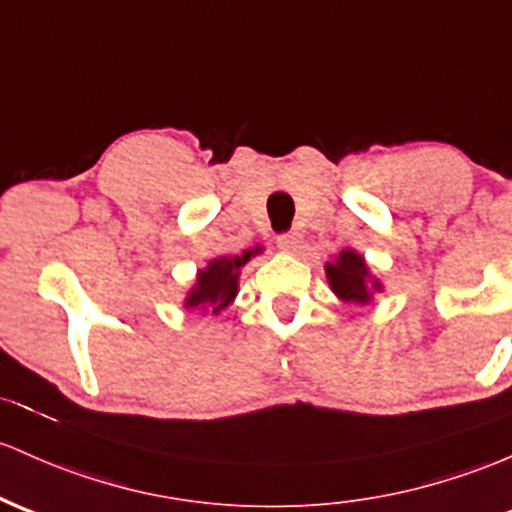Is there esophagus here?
I'll list each match as a JSON object with an SVG mask.
<instances>
[{"label":"esophagus","instance_id":"esophagus-1","mask_svg":"<svg viewBox=\"0 0 512 512\" xmlns=\"http://www.w3.org/2000/svg\"><path fill=\"white\" fill-rule=\"evenodd\" d=\"M301 243H303L301 233H284L277 238L279 250H284V252H299Z\"/></svg>","mask_w":512,"mask_h":512}]
</instances>
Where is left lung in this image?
I'll return each instance as SVG.
<instances>
[{"instance_id": "left-lung-1", "label": "left lung", "mask_w": 512, "mask_h": 512, "mask_svg": "<svg viewBox=\"0 0 512 512\" xmlns=\"http://www.w3.org/2000/svg\"><path fill=\"white\" fill-rule=\"evenodd\" d=\"M325 279L340 301L357 303V306H372L374 294L384 291V284L369 272L364 255L352 247L335 255V260L325 262Z\"/></svg>"}]
</instances>
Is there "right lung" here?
I'll use <instances>...</instances> for the list:
<instances>
[{"mask_svg":"<svg viewBox=\"0 0 512 512\" xmlns=\"http://www.w3.org/2000/svg\"><path fill=\"white\" fill-rule=\"evenodd\" d=\"M260 252V247L255 250H245L243 255H223L213 257V260L204 269L196 272V282L192 289L184 296L182 306L187 311H199V313H211L218 316L221 311H226L230 303L238 296L240 286V269H243L250 257H255Z\"/></svg>","mask_w":512,"mask_h":512,"instance_id":"obj_1","label":"right lung"}]
</instances>
